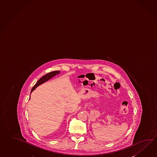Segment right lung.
I'll use <instances>...</instances> for the list:
<instances>
[{"label":"right lung","mask_w":157,"mask_h":157,"mask_svg":"<svg viewBox=\"0 0 157 157\" xmlns=\"http://www.w3.org/2000/svg\"><path fill=\"white\" fill-rule=\"evenodd\" d=\"M59 73H60V71H51V72H50V73H48L46 74V75L41 77V78L37 81V82L36 83L35 85L33 86V88H32V90H31V92H32L33 90H35V88L37 86H40V85H41V84L45 83V82H46V81L49 80L50 79H51L52 77H53L54 76H55V75H56V74H58Z\"/></svg>","instance_id":"right-lung-1"}]
</instances>
